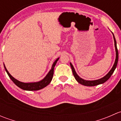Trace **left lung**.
<instances>
[{
  "mask_svg": "<svg viewBox=\"0 0 121 121\" xmlns=\"http://www.w3.org/2000/svg\"><path fill=\"white\" fill-rule=\"evenodd\" d=\"M113 35V40H114V44H115V52H116V57H115V63L113 64L111 70L109 71V73L107 74L106 75H105L104 77L98 79V80H85L82 79V78H81L80 77L78 76L77 74L76 71H75V69H74V67H73V64L71 63H69L70 64V66L71 67L72 71H73V75H74V77H75V80H77L78 83L82 84V85H85V86H95V85H99V84H101L104 83L105 82L107 81L109 78L111 77V76L112 75V74H113V73L114 72L115 69L116 67L117 66V64H118V49H117V41H116L114 35H113V33L112 32Z\"/></svg>",
  "mask_w": 121,
  "mask_h": 121,
  "instance_id": "1",
  "label": "left lung"
}]
</instances>
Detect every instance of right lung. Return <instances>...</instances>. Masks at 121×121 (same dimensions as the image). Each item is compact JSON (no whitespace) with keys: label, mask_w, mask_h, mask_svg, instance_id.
<instances>
[{"label":"right lung","mask_w":121,"mask_h":121,"mask_svg":"<svg viewBox=\"0 0 121 121\" xmlns=\"http://www.w3.org/2000/svg\"><path fill=\"white\" fill-rule=\"evenodd\" d=\"M59 58H60L58 57V58H57V59L54 61L53 65H52V68H51L50 70L49 71L48 74L46 75V77H45L43 80H40V81H37V82H21V81H19V80L14 78L13 76L11 75V74L9 73L8 69H7L6 68L4 64V68H5L7 74H8L10 78L12 80V81H13V82H14L17 86H19V88H20L22 89L23 90H26V91H37V90H41V89L46 87V86H47L48 84L50 83V82L52 81V78H53V77L54 68L55 65H56V63H57V61L59 60Z\"/></svg>","instance_id":"right-lung-1"}]
</instances>
